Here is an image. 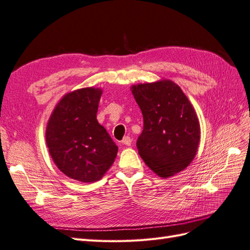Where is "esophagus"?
<instances>
[{"label": "esophagus", "mask_w": 250, "mask_h": 250, "mask_svg": "<svg viewBox=\"0 0 250 250\" xmlns=\"http://www.w3.org/2000/svg\"><path fill=\"white\" fill-rule=\"evenodd\" d=\"M123 145H125V146H131V144H132V140H131V138L129 137V136H125V137H124V139H123Z\"/></svg>", "instance_id": "1"}]
</instances>
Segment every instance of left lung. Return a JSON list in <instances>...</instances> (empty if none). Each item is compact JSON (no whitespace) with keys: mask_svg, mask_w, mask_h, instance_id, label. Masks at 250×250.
Listing matches in <instances>:
<instances>
[{"mask_svg":"<svg viewBox=\"0 0 250 250\" xmlns=\"http://www.w3.org/2000/svg\"><path fill=\"white\" fill-rule=\"evenodd\" d=\"M132 93L144 116L136 144L141 158L159 177L181 172L195 158L200 141L194 106L168 80L133 85Z\"/></svg>","mask_w":250,"mask_h":250,"instance_id":"8db88e82","label":"left lung"}]
</instances>
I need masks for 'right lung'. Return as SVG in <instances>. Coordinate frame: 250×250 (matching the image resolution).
<instances>
[{"mask_svg": "<svg viewBox=\"0 0 250 250\" xmlns=\"http://www.w3.org/2000/svg\"><path fill=\"white\" fill-rule=\"evenodd\" d=\"M102 93V89L83 88L66 94L48 121L49 153L61 172L73 180H99L116 158L117 146L96 119Z\"/></svg>", "mask_w": 250, "mask_h": 250, "instance_id": "right-lung-1", "label": "right lung"}]
</instances>
